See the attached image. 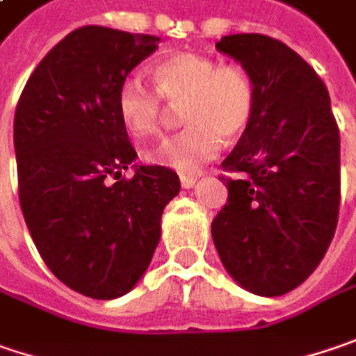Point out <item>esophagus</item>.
I'll return each mask as SVG.
<instances>
[{
	"mask_svg": "<svg viewBox=\"0 0 356 356\" xmlns=\"http://www.w3.org/2000/svg\"><path fill=\"white\" fill-rule=\"evenodd\" d=\"M180 184H182V188H192L196 184V178L188 176V174H180Z\"/></svg>",
	"mask_w": 356,
	"mask_h": 356,
	"instance_id": "obj_1",
	"label": "esophagus"
}]
</instances>
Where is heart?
<instances>
[{"label":"heart","instance_id":"1","mask_svg":"<svg viewBox=\"0 0 356 356\" xmlns=\"http://www.w3.org/2000/svg\"><path fill=\"white\" fill-rule=\"evenodd\" d=\"M154 87L138 76L120 83L118 116L136 140L158 136L166 108L180 106L186 128L146 154L156 166L196 174L212 162L224 138L236 140L246 132L257 104L252 78L238 63L218 65L200 54H174L152 70Z\"/></svg>","mask_w":356,"mask_h":356}]
</instances>
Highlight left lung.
Returning <instances> with one entry per match:
<instances>
[{
  "label": "left lung",
  "mask_w": 356,
  "mask_h": 356,
  "mask_svg": "<svg viewBox=\"0 0 356 356\" xmlns=\"http://www.w3.org/2000/svg\"><path fill=\"white\" fill-rule=\"evenodd\" d=\"M216 49L254 83V114L222 168L228 202L212 220L226 273L258 296L302 284L339 220L341 138L327 86L296 51L262 33L224 35Z\"/></svg>",
  "instance_id": "1"
}]
</instances>
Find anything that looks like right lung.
Here are the masks:
<instances>
[{
	"label": "right lung",
	"instance_id": "obj_1",
	"mask_svg": "<svg viewBox=\"0 0 356 356\" xmlns=\"http://www.w3.org/2000/svg\"><path fill=\"white\" fill-rule=\"evenodd\" d=\"M160 38L102 26L67 33L29 76L13 120L19 204L47 268L72 291L112 300L132 291L180 192L164 166H134L118 116L120 83Z\"/></svg>",
	"mask_w": 356,
	"mask_h": 356
}]
</instances>
